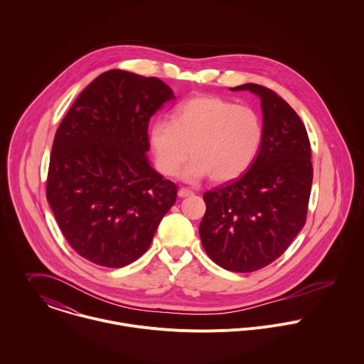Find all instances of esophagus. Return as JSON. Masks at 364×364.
<instances>
[{"label": "esophagus", "mask_w": 364, "mask_h": 364, "mask_svg": "<svg viewBox=\"0 0 364 364\" xmlns=\"http://www.w3.org/2000/svg\"><path fill=\"white\" fill-rule=\"evenodd\" d=\"M177 194H178V197H180V198H186V197L191 196V194H193V191H191V190H188V188H184V187H183V188H180V190H178V193H177Z\"/></svg>", "instance_id": "obj_1"}]
</instances>
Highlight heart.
<instances>
[{
    "mask_svg": "<svg viewBox=\"0 0 364 364\" xmlns=\"http://www.w3.org/2000/svg\"><path fill=\"white\" fill-rule=\"evenodd\" d=\"M263 138L259 115L218 95H197L180 104L171 122L159 119L149 131L157 170L174 176L190 153L194 159L183 178L197 181L210 176L228 183L242 176L255 160Z\"/></svg>",
    "mask_w": 364,
    "mask_h": 364,
    "instance_id": "obj_1",
    "label": "heart"
}]
</instances>
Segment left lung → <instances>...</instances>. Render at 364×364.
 <instances>
[{
	"label": "left lung",
	"instance_id": "8db88e82",
	"mask_svg": "<svg viewBox=\"0 0 364 364\" xmlns=\"http://www.w3.org/2000/svg\"><path fill=\"white\" fill-rule=\"evenodd\" d=\"M230 90L260 97L263 138L240 178L204 194L207 211L200 237L218 266L250 273L279 259L305 223L311 145L301 118L274 91L253 82Z\"/></svg>",
	"mask_w": 364,
	"mask_h": 364
}]
</instances>
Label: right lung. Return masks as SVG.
Returning a JSON list of instances; mask_svg holds the SVG:
<instances>
[{
  "label": "right lung",
  "mask_w": 364,
  "mask_h": 364,
  "mask_svg": "<svg viewBox=\"0 0 364 364\" xmlns=\"http://www.w3.org/2000/svg\"><path fill=\"white\" fill-rule=\"evenodd\" d=\"M157 77L108 70L77 97L56 131L46 198L69 245L104 267L149 249L177 186L149 163L151 115L174 100Z\"/></svg>",
  "instance_id": "add662e5"
}]
</instances>
